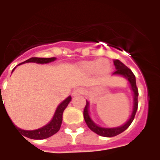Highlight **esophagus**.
Here are the masks:
<instances>
[{"label":"esophagus","instance_id":"obj_1","mask_svg":"<svg viewBox=\"0 0 160 160\" xmlns=\"http://www.w3.org/2000/svg\"><path fill=\"white\" fill-rule=\"evenodd\" d=\"M84 90L83 88H77L76 89H74V91L72 92V94L73 96H77V95H80V94H84Z\"/></svg>","mask_w":160,"mask_h":160}]
</instances>
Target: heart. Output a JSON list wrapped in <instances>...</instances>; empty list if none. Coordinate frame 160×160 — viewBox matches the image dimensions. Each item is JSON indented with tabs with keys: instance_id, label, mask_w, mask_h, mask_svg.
<instances>
[{
	"instance_id": "obj_1",
	"label": "heart",
	"mask_w": 160,
	"mask_h": 160,
	"mask_svg": "<svg viewBox=\"0 0 160 160\" xmlns=\"http://www.w3.org/2000/svg\"><path fill=\"white\" fill-rule=\"evenodd\" d=\"M83 68L88 72H98L100 74H106L109 72L111 66L106 60H100L98 62H86L83 63Z\"/></svg>"
}]
</instances>
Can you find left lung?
Wrapping results in <instances>:
<instances>
[{"label": "left lung", "mask_w": 160, "mask_h": 160, "mask_svg": "<svg viewBox=\"0 0 160 160\" xmlns=\"http://www.w3.org/2000/svg\"><path fill=\"white\" fill-rule=\"evenodd\" d=\"M114 64L115 66V71L114 72V75H121V76H124L127 80L129 81L130 84H131V88L132 90L133 91L134 94V101H133V111H132V115L130 119H128V122L123 124V126L120 127H117V128H105L99 127L92 122V119L89 117L88 115V102H86V106L84 107V119L85 120V123L88 125V127L92 130V132H94L95 133L98 134L100 136L102 137H107V138H111V137H115L119 135V133L123 132V131H125L127 128L130 126V124L132 123L133 121L135 115H136L137 110H138V88L137 87L136 84V78L132 72L128 68H127L123 63H122L119 60H115L114 61Z\"/></svg>", "instance_id": "left-lung-1"}]
</instances>
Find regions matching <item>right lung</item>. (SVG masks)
I'll return each instance as SVG.
<instances>
[{
  "mask_svg": "<svg viewBox=\"0 0 160 160\" xmlns=\"http://www.w3.org/2000/svg\"><path fill=\"white\" fill-rule=\"evenodd\" d=\"M55 59H56L55 58H31L28 59L27 61L23 62L22 63H25V62H37V63L43 64L53 62L54 61ZM22 63H19L18 65H20V64ZM14 69H13V71H14ZM71 100H72V97L71 96L68 97V98H66L65 100L58 107L52 120H51L48 124H46L45 126L42 127V128H38V129L36 130H32V131H28V130L20 129V128L15 127L14 124H13V125L14 126V128L18 130V131H20V132H22V134L23 136L27 137V138H31V139L41 140V139H45V138H49V137L53 136V134H55L56 132H58V130L60 129L62 121V113H63L64 110L66 109V107H68V105L69 104L70 102H71ZM4 107H5V106H4ZM6 113H7V112H6ZM8 116H9V115H8ZM10 121H11V120H10Z\"/></svg>",
  "mask_w": 160,
  "mask_h": 160,
  "instance_id": "add662e5",
  "label": "right lung"
}]
</instances>
